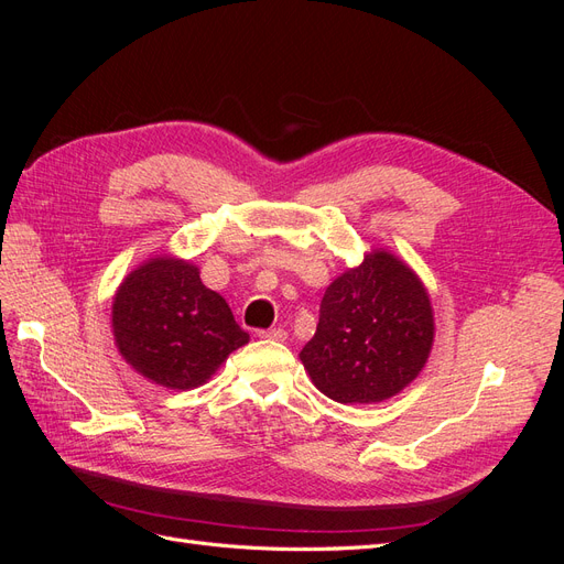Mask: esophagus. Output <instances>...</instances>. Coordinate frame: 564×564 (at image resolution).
<instances>
[{"instance_id":"34e87169","label":"esophagus","mask_w":564,"mask_h":564,"mask_svg":"<svg viewBox=\"0 0 564 564\" xmlns=\"http://www.w3.org/2000/svg\"><path fill=\"white\" fill-rule=\"evenodd\" d=\"M259 336H261V338H272V340H284V338H286V332L280 329V327H275V329H261Z\"/></svg>"}]
</instances>
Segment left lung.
I'll return each instance as SVG.
<instances>
[{"instance_id":"8db88e82","label":"left lung","mask_w":564,"mask_h":564,"mask_svg":"<svg viewBox=\"0 0 564 564\" xmlns=\"http://www.w3.org/2000/svg\"><path fill=\"white\" fill-rule=\"evenodd\" d=\"M433 308L419 278L388 251L334 280L301 362L324 395L369 404L416 379L433 346Z\"/></svg>"}]
</instances>
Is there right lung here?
Here are the masks:
<instances>
[{"mask_svg":"<svg viewBox=\"0 0 564 564\" xmlns=\"http://www.w3.org/2000/svg\"><path fill=\"white\" fill-rule=\"evenodd\" d=\"M112 329L124 360L172 390L202 386L249 334L193 263L152 259L119 286Z\"/></svg>","mask_w":564,"mask_h":564,"instance_id":"right-lung-1","label":"right lung"}]
</instances>
